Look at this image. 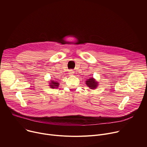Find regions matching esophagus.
I'll list each match as a JSON object with an SVG mask.
<instances>
[{
  "mask_svg": "<svg viewBox=\"0 0 147 147\" xmlns=\"http://www.w3.org/2000/svg\"><path fill=\"white\" fill-rule=\"evenodd\" d=\"M69 75H70V76L73 75V74H74V71H73V70H70V71H69Z\"/></svg>",
  "mask_w": 147,
  "mask_h": 147,
  "instance_id": "esophagus-1",
  "label": "esophagus"
}]
</instances>
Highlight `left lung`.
<instances>
[{"label": "left lung", "mask_w": 147, "mask_h": 147, "mask_svg": "<svg viewBox=\"0 0 147 147\" xmlns=\"http://www.w3.org/2000/svg\"><path fill=\"white\" fill-rule=\"evenodd\" d=\"M86 85L92 90L96 89L98 86V82L93 77H90L86 81Z\"/></svg>", "instance_id": "8db88e82"}]
</instances>
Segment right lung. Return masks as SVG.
<instances>
[{"label":"right lung","instance_id":"1","mask_svg":"<svg viewBox=\"0 0 147 147\" xmlns=\"http://www.w3.org/2000/svg\"><path fill=\"white\" fill-rule=\"evenodd\" d=\"M49 82L48 84L49 86L51 88L54 89V88H57L59 87V82H58V81H55V80H50V81H49Z\"/></svg>","mask_w":147,"mask_h":147}]
</instances>
